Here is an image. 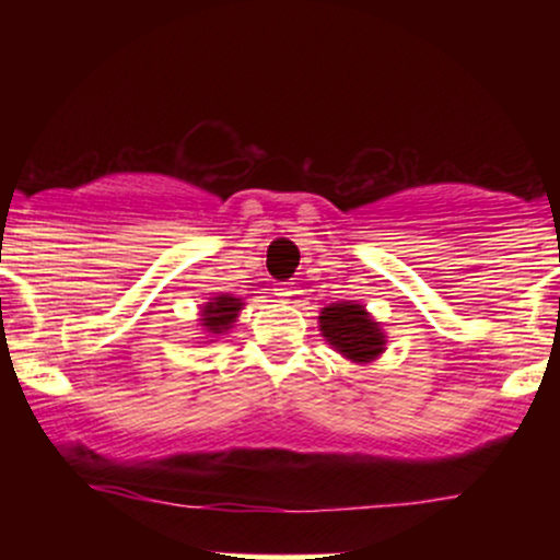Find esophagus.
<instances>
[{"label":"esophagus","instance_id":"34e87169","mask_svg":"<svg viewBox=\"0 0 560 560\" xmlns=\"http://www.w3.org/2000/svg\"><path fill=\"white\" fill-rule=\"evenodd\" d=\"M273 292H276V298H281V300H289L294 294L292 287H289V284H279L273 289Z\"/></svg>","mask_w":560,"mask_h":560}]
</instances>
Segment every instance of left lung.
Here are the masks:
<instances>
[{"label":"left lung","mask_w":560,"mask_h":560,"mask_svg":"<svg viewBox=\"0 0 560 560\" xmlns=\"http://www.w3.org/2000/svg\"><path fill=\"white\" fill-rule=\"evenodd\" d=\"M320 334L339 355L352 363H371L384 352L382 326L358 302H334L318 316Z\"/></svg>","instance_id":"left-lung-1"}]
</instances>
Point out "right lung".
I'll return each instance as SVG.
<instances>
[{"label":"right lung","instance_id":"obj_1","mask_svg":"<svg viewBox=\"0 0 560 560\" xmlns=\"http://www.w3.org/2000/svg\"><path fill=\"white\" fill-rule=\"evenodd\" d=\"M244 302L240 298H231V294H218L202 307V329L208 331V337H221L223 331H229L234 326L236 316H240Z\"/></svg>","mask_w":560,"mask_h":560}]
</instances>
